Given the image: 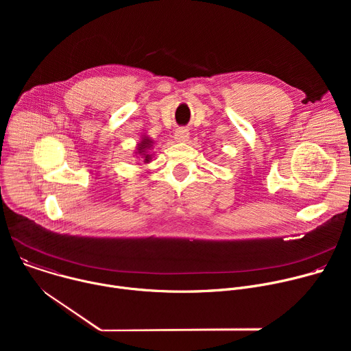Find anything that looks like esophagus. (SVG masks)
<instances>
[{"mask_svg": "<svg viewBox=\"0 0 351 351\" xmlns=\"http://www.w3.org/2000/svg\"><path fill=\"white\" fill-rule=\"evenodd\" d=\"M189 130L187 129H183V128H179L175 130V140L176 141H187L189 140Z\"/></svg>", "mask_w": 351, "mask_h": 351, "instance_id": "1", "label": "esophagus"}]
</instances>
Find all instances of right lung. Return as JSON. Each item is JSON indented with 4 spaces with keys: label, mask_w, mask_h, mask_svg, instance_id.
<instances>
[{
    "label": "right lung",
    "mask_w": 351,
    "mask_h": 351,
    "mask_svg": "<svg viewBox=\"0 0 351 351\" xmlns=\"http://www.w3.org/2000/svg\"><path fill=\"white\" fill-rule=\"evenodd\" d=\"M153 144H154V141L149 138L148 136H144V137H141V141L137 144V147H136V156H140L143 160H144V162H149L152 161V154L148 153V149H152L153 148Z\"/></svg>",
    "instance_id": "add662e5"
}]
</instances>
